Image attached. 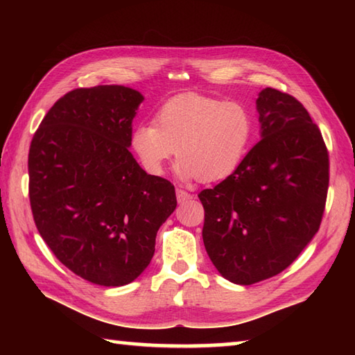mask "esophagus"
Returning <instances> with one entry per match:
<instances>
[{
	"instance_id": "obj_1",
	"label": "esophagus",
	"mask_w": 355,
	"mask_h": 355,
	"mask_svg": "<svg viewBox=\"0 0 355 355\" xmlns=\"http://www.w3.org/2000/svg\"><path fill=\"white\" fill-rule=\"evenodd\" d=\"M175 193H177V201L178 202H184L187 200H192V195L189 192L183 191V189H177Z\"/></svg>"
}]
</instances>
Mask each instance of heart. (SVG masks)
<instances>
[{
    "instance_id": "heart-1",
    "label": "heart",
    "mask_w": 355,
    "mask_h": 355,
    "mask_svg": "<svg viewBox=\"0 0 355 355\" xmlns=\"http://www.w3.org/2000/svg\"><path fill=\"white\" fill-rule=\"evenodd\" d=\"M154 123L134 128L131 146L150 175H162L177 150L184 182H220L243 163L253 132V117L241 102L187 94L164 103Z\"/></svg>"
}]
</instances>
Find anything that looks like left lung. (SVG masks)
Instances as JSON below:
<instances>
[{
    "label": "left lung",
    "instance_id": "left-lung-1",
    "mask_svg": "<svg viewBox=\"0 0 355 355\" xmlns=\"http://www.w3.org/2000/svg\"><path fill=\"white\" fill-rule=\"evenodd\" d=\"M256 110L261 140L230 177L198 195L206 252L238 285L276 276L302 253L319 230L329 182L325 141L302 103L266 88Z\"/></svg>",
    "mask_w": 355,
    "mask_h": 355
}]
</instances>
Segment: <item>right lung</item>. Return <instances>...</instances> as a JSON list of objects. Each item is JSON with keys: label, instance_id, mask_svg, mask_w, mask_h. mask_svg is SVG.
Wrapping results in <instances>:
<instances>
[{"label": "right lung", "instance_id": "right-lung-1", "mask_svg": "<svg viewBox=\"0 0 355 355\" xmlns=\"http://www.w3.org/2000/svg\"><path fill=\"white\" fill-rule=\"evenodd\" d=\"M143 99L123 85L73 89L45 114L30 145L37 232L67 268L97 285L137 279L177 207L173 184L146 173L128 149Z\"/></svg>", "mask_w": 355, "mask_h": 355}]
</instances>
